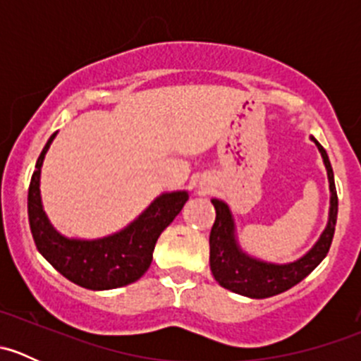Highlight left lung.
<instances>
[{
    "label": "left lung",
    "instance_id": "obj_1",
    "mask_svg": "<svg viewBox=\"0 0 361 361\" xmlns=\"http://www.w3.org/2000/svg\"><path fill=\"white\" fill-rule=\"evenodd\" d=\"M311 140L314 141L322 154L330 183L329 224L323 234L304 257L290 264H272V262L260 260V258L251 257L239 246L238 238H235L234 216L227 204L220 199H211L216 211V218H214L209 234V267L220 286L250 298H267L286 292L300 283L326 257L332 245L334 232H336L338 201L329 155L314 137Z\"/></svg>",
    "mask_w": 361,
    "mask_h": 361
}]
</instances>
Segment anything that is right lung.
Returning <instances> with one entry per match:
<instances>
[{"label": "right lung", "mask_w": 361, "mask_h": 361, "mask_svg": "<svg viewBox=\"0 0 361 361\" xmlns=\"http://www.w3.org/2000/svg\"><path fill=\"white\" fill-rule=\"evenodd\" d=\"M56 134L43 147L29 183L27 214L36 248L56 271L82 288L113 290L137 281L150 267L159 235L188 201V192L159 195L133 224L106 238L90 241L66 238L52 227L39 195L43 159Z\"/></svg>", "instance_id": "1"}]
</instances>
